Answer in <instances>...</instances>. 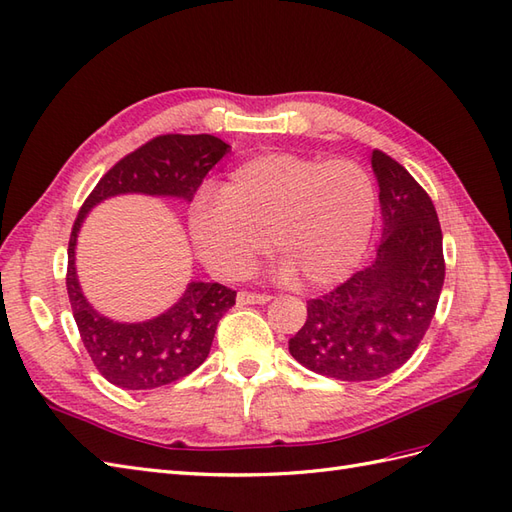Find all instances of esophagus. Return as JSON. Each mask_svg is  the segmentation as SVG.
Returning <instances> with one entry per match:
<instances>
[{
	"label": "esophagus",
	"mask_w": 512,
	"mask_h": 512,
	"mask_svg": "<svg viewBox=\"0 0 512 512\" xmlns=\"http://www.w3.org/2000/svg\"><path fill=\"white\" fill-rule=\"evenodd\" d=\"M272 296L270 294H257V292H246L242 290L238 294V305H264Z\"/></svg>",
	"instance_id": "1"
}]
</instances>
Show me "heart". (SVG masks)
<instances>
[{
    "mask_svg": "<svg viewBox=\"0 0 512 512\" xmlns=\"http://www.w3.org/2000/svg\"><path fill=\"white\" fill-rule=\"evenodd\" d=\"M374 214V179L359 162L277 151L240 162L216 199L196 203L190 235L222 279L244 277L272 248L283 279L322 287L357 268Z\"/></svg>",
    "mask_w": 512,
    "mask_h": 512,
    "instance_id": "obj_1",
    "label": "heart"
}]
</instances>
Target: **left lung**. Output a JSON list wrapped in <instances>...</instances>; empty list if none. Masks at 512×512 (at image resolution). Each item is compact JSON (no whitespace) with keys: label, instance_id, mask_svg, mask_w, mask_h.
<instances>
[{"label":"left lung","instance_id":"1","mask_svg":"<svg viewBox=\"0 0 512 512\" xmlns=\"http://www.w3.org/2000/svg\"><path fill=\"white\" fill-rule=\"evenodd\" d=\"M383 209V240L370 266L320 298L292 339L307 370L361 383L413 357L437 311L445 279L443 233L428 192L387 153L372 151Z\"/></svg>","mask_w":512,"mask_h":512}]
</instances>
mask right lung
<instances>
[{
	"instance_id": "obj_1",
	"label": "right lung",
	"mask_w": 512,
	"mask_h": 512,
	"mask_svg": "<svg viewBox=\"0 0 512 512\" xmlns=\"http://www.w3.org/2000/svg\"><path fill=\"white\" fill-rule=\"evenodd\" d=\"M229 144L216 136L164 134L116 162L80 207L69 240L67 292L77 331L99 374L123 389H155L188 376L207 359L220 318L235 292L220 283L192 281L177 303L149 322L121 324L88 305L75 274V244L86 214L108 196L142 192L192 201L205 175Z\"/></svg>"
}]
</instances>
